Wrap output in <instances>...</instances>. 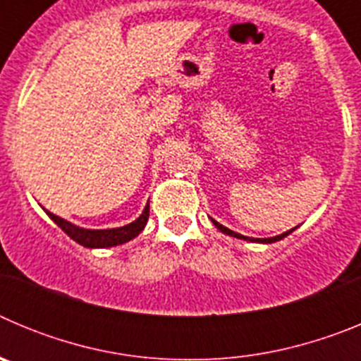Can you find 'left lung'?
<instances>
[{
	"instance_id": "obj_1",
	"label": "left lung",
	"mask_w": 361,
	"mask_h": 361,
	"mask_svg": "<svg viewBox=\"0 0 361 361\" xmlns=\"http://www.w3.org/2000/svg\"><path fill=\"white\" fill-rule=\"evenodd\" d=\"M212 222H213V224L216 226V229H220V231H222V233H226V235H229V237L244 238V240H251V242H262V244H271V242L282 240L283 237H288L289 233H293V229H289V231L282 233V235H276V237H271V238H250V237H244V235H240V233H235V231H231V229L224 228V226H222V224H219V222H216V220H213V219H212Z\"/></svg>"
}]
</instances>
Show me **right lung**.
Wrapping results in <instances>:
<instances>
[{
	"instance_id": "right-lung-1",
	"label": "right lung",
	"mask_w": 361,
	"mask_h": 361,
	"mask_svg": "<svg viewBox=\"0 0 361 361\" xmlns=\"http://www.w3.org/2000/svg\"><path fill=\"white\" fill-rule=\"evenodd\" d=\"M47 215L56 222L63 231L68 235L72 240H75L78 244L85 245V247H111V245H119L124 242L135 238L139 233L145 229L146 222H148L149 216V202L146 204L145 212L141 213V216L130 224L123 226V228H114V229H85L79 228V226H73L68 220L61 219V216L54 215V213L47 212Z\"/></svg>"
}]
</instances>
